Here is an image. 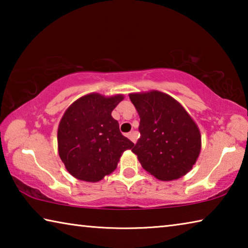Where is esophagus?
<instances>
[{"instance_id": "1", "label": "esophagus", "mask_w": 248, "mask_h": 248, "mask_svg": "<svg viewBox=\"0 0 248 248\" xmlns=\"http://www.w3.org/2000/svg\"><path fill=\"white\" fill-rule=\"evenodd\" d=\"M127 136L129 139L133 142V143H136V136H134V132H129Z\"/></svg>"}]
</instances>
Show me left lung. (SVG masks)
Wrapping results in <instances>:
<instances>
[{
  "mask_svg": "<svg viewBox=\"0 0 248 248\" xmlns=\"http://www.w3.org/2000/svg\"><path fill=\"white\" fill-rule=\"evenodd\" d=\"M140 117V139L132 149L143 169L159 180L190 171L201 150L198 125L182 104L159 91L129 94Z\"/></svg>",
  "mask_w": 248,
  "mask_h": 248,
  "instance_id": "left-lung-1",
  "label": "left lung"
}]
</instances>
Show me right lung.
Segmentation results:
<instances>
[{"mask_svg":"<svg viewBox=\"0 0 248 248\" xmlns=\"http://www.w3.org/2000/svg\"><path fill=\"white\" fill-rule=\"evenodd\" d=\"M123 94L90 93L66 109L58 127L59 156L79 180L96 183L117 169L121 155L134 145L119 130L111 111Z\"/></svg>","mask_w":248,"mask_h":248,"instance_id":"obj_1","label":"right lung"}]
</instances>
